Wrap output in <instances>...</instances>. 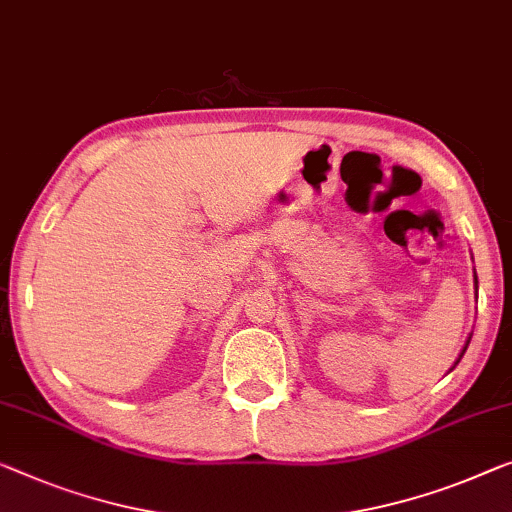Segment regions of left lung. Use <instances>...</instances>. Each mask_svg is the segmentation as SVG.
<instances>
[{
    "label": "left lung",
    "mask_w": 512,
    "mask_h": 512,
    "mask_svg": "<svg viewBox=\"0 0 512 512\" xmlns=\"http://www.w3.org/2000/svg\"><path fill=\"white\" fill-rule=\"evenodd\" d=\"M476 289H478V278H476ZM467 347H469V340H467V345H464V349H462V354H460V356H464V352H467ZM457 363H460V358H457Z\"/></svg>",
    "instance_id": "8db88e82"
}]
</instances>
